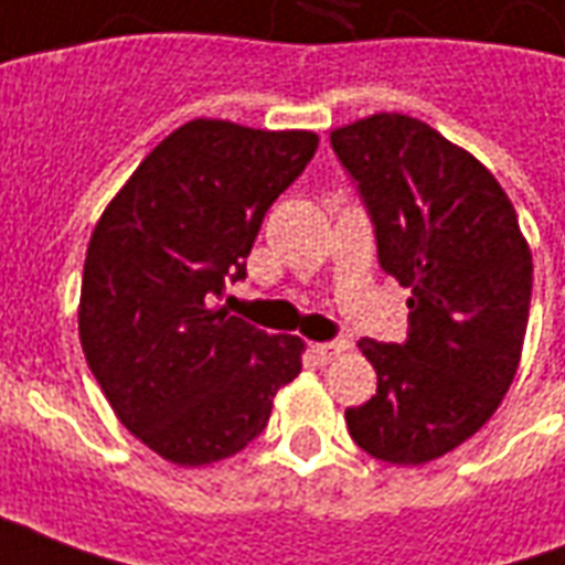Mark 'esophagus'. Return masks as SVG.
<instances>
[{"instance_id": "esophagus-1", "label": "esophagus", "mask_w": 565, "mask_h": 565, "mask_svg": "<svg viewBox=\"0 0 565 565\" xmlns=\"http://www.w3.org/2000/svg\"><path fill=\"white\" fill-rule=\"evenodd\" d=\"M348 348H351V344L344 342V339H332V342L311 344V354L318 356L320 363H330V360H335V356H342Z\"/></svg>"}]
</instances>
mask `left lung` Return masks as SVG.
<instances>
[{
	"mask_svg": "<svg viewBox=\"0 0 565 565\" xmlns=\"http://www.w3.org/2000/svg\"><path fill=\"white\" fill-rule=\"evenodd\" d=\"M330 141L366 202L381 269L412 287L408 339L356 342L379 393L344 420L375 460L420 466L475 436L509 393L533 254L497 178L424 120L372 115Z\"/></svg>",
	"mask_w": 565,
	"mask_h": 565,
	"instance_id": "1",
	"label": "left lung"
}]
</instances>
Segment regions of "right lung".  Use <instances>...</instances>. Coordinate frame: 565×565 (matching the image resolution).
Listing matches in <instances>:
<instances>
[{"mask_svg":"<svg viewBox=\"0 0 565 565\" xmlns=\"http://www.w3.org/2000/svg\"><path fill=\"white\" fill-rule=\"evenodd\" d=\"M315 150L306 129L199 117L150 150L93 230L81 348L120 424L162 460L238 454L302 369V339L257 330L217 299L247 275L266 211Z\"/></svg>","mask_w":565,"mask_h":565,"instance_id":"right-lung-1","label":"right lung"}]
</instances>
